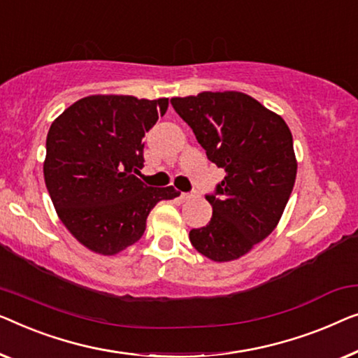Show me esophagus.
Wrapping results in <instances>:
<instances>
[{
  "mask_svg": "<svg viewBox=\"0 0 358 358\" xmlns=\"http://www.w3.org/2000/svg\"><path fill=\"white\" fill-rule=\"evenodd\" d=\"M191 196H193V194H189V193H181V194H180V198L183 199V201H188V199L191 198Z\"/></svg>",
  "mask_w": 358,
  "mask_h": 358,
  "instance_id": "obj_1",
  "label": "esophagus"
}]
</instances>
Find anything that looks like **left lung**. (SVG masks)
I'll return each instance as SVG.
<instances>
[{
	"label": "left lung",
	"mask_w": 358,
	"mask_h": 358,
	"mask_svg": "<svg viewBox=\"0 0 358 358\" xmlns=\"http://www.w3.org/2000/svg\"><path fill=\"white\" fill-rule=\"evenodd\" d=\"M172 105L208 154L225 170L215 194L206 196L213 217L189 231V241L215 263L245 256L273 234L294 189L296 159L280 115L236 90L173 97Z\"/></svg>",
	"instance_id": "left-lung-1"
}]
</instances>
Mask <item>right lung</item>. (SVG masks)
I'll return each instance as SVG.
<instances>
[{
  "instance_id": "add662e5",
  "label": "right lung",
  "mask_w": 358,
  "mask_h": 358,
  "mask_svg": "<svg viewBox=\"0 0 358 358\" xmlns=\"http://www.w3.org/2000/svg\"><path fill=\"white\" fill-rule=\"evenodd\" d=\"M169 99L99 94L74 102L47 134L45 185L59 220L80 245L115 256L134 245L159 201L173 186H145L143 138L167 112Z\"/></svg>"
}]
</instances>
